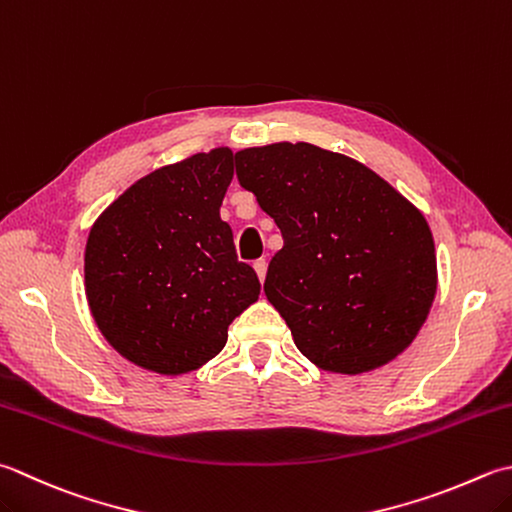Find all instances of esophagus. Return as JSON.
Wrapping results in <instances>:
<instances>
[{"instance_id": "1", "label": "esophagus", "mask_w": 512, "mask_h": 512, "mask_svg": "<svg viewBox=\"0 0 512 512\" xmlns=\"http://www.w3.org/2000/svg\"><path fill=\"white\" fill-rule=\"evenodd\" d=\"M253 268H255V273L259 277V282H264V279H266V268H268L266 259H257V262L253 264Z\"/></svg>"}]
</instances>
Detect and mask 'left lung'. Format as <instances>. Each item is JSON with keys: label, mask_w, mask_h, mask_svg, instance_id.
I'll return each instance as SVG.
<instances>
[{"label": "left lung", "mask_w": 512, "mask_h": 512, "mask_svg": "<svg viewBox=\"0 0 512 512\" xmlns=\"http://www.w3.org/2000/svg\"><path fill=\"white\" fill-rule=\"evenodd\" d=\"M237 179L282 230L264 293L299 353L359 375L404 353L437 293L422 210L353 157L306 142L235 153Z\"/></svg>", "instance_id": "1"}]
</instances>
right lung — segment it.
I'll return each mask as SVG.
<instances>
[{
	"mask_svg": "<svg viewBox=\"0 0 512 512\" xmlns=\"http://www.w3.org/2000/svg\"><path fill=\"white\" fill-rule=\"evenodd\" d=\"M222 146L153 170L88 233L84 286L106 342L139 368L184 375L226 346L228 326L257 302L259 279L237 262L219 206L233 179Z\"/></svg>",
	"mask_w": 512,
	"mask_h": 512,
	"instance_id": "obj_1",
	"label": "right lung"
}]
</instances>
